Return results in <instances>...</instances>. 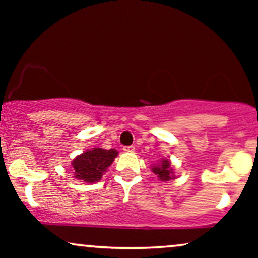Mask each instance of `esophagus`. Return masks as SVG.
I'll list each match as a JSON object with an SVG mask.
<instances>
[{
    "instance_id": "34e87169",
    "label": "esophagus",
    "mask_w": 258,
    "mask_h": 258,
    "mask_svg": "<svg viewBox=\"0 0 258 258\" xmlns=\"http://www.w3.org/2000/svg\"><path fill=\"white\" fill-rule=\"evenodd\" d=\"M123 150H124L125 153H134V151H135V147H134V146H126V147L123 148Z\"/></svg>"
}]
</instances>
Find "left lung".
I'll return each mask as SVG.
<instances>
[{
    "instance_id": "left-lung-1",
    "label": "left lung",
    "mask_w": 258,
    "mask_h": 258,
    "mask_svg": "<svg viewBox=\"0 0 258 258\" xmlns=\"http://www.w3.org/2000/svg\"><path fill=\"white\" fill-rule=\"evenodd\" d=\"M153 171L154 174L158 175V177H160L161 181H169V179L174 178V176H172L174 172H172V169L170 168V162L168 160H163L161 164L154 167Z\"/></svg>"
}]
</instances>
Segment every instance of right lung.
Segmentation results:
<instances>
[{
    "mask_svg": "<svg viewBox=\"0 0 258 258\" xmlns=\"http://www.w3.org/2000/svg\"><path fill=\"white\" fill-rule=\"evenodd\" d=\"M117 155L115 149L105 150L102 148H94L87 150L73 161L72 164L75 171L74 177L87 183L100 181L103 172L114 162V158Z\"/></svg>",
    "mask_w": 258,
    "mask_h": 258,
    "instance_id": "1",
    "label": "right lung"
}]
</instances>
